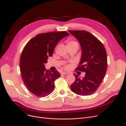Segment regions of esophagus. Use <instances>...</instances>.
Listing matches in <instances>:
<instances>
[{
	"label": "esophagus",
	"mask_w": 126,
	"mask_h": 126,
	"mask_svg": "<svg viewBox=\"0 0 126 126\" xmlns=\"http://www.w3.org/2000/svg\"><path fill=\"white\" fill-rule=\"evenodd\" d=\"M69 73V72H65V71H63L62 72V75H68Z\"/></svg>",
	"instance_id": "obj_1"
}]
</instances>
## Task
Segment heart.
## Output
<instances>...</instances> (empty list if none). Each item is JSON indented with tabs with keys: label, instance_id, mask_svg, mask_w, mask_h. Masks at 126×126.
Listing matches in <instances>:
<instances>
[{
	"label": "heart",
	"instance_id": "1",
	"mask_svg": "<svg viewBox=\"0 0 126 126\" xmlns=\"http://www.w3.org/2000/svg\"><path fill=\"white\" fill-rule=\"evenodd\" d=\"M75 44H78L77 42L75 41H69L68 43L67 46L68 45H75Z\"/></svg>",
	"mask_w": 126,
	"mask_h": 126
}]
</instances>
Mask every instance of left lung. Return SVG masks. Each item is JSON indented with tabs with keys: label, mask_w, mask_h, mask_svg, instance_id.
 <instances>
[{
	"label": "left lung",
	"mask_w": 126,
	"mask_h": 126,
	"mask_svg": "<svg viewBox=\"0 0 126 126\" xmlns=\"http://www.w3.org/2000/svg\"><path fill=\"white\" fill-rule=\"evenodd\" d=\"M78 40L82 55L79 71L85 72L84 78L74 74L76 80L71 85L72 92L80 95L93 94L102 83L107 68V53L103 44L93 35L85 31H68Z\"/></svg>",
	"instance_id": "8db88e82"
}]
</instances>
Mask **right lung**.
<instances>
[{"instance_id": "1", "label": "right lung", "mask_w": 126, "mask_h": 126, "mask_svg": "<svg viewBox=\"0 0 126 126\" xmlns=\"http://www.w3.org/2000/svg\"><path fill=\"white\" fill-rule=\"evenodd\" d=\"M69 35L67 32H52L36 35L26 44L20 59L23 81L29 90L37 96H45L54 90V82L60 74L45 68L58 42Z\"/></svg>"}]
</instances>
